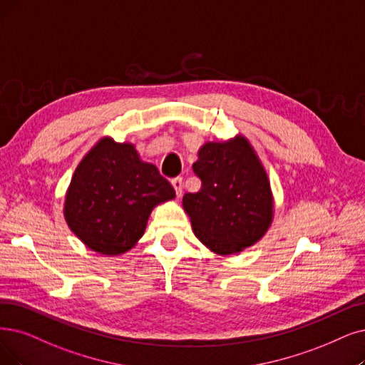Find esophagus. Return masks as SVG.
<instances>
[{
  "label": "esophagus",
  "instance_id": "1",
  "mask_svg": "<svg viewBox=\"0 0 365 365\" xmlns=\"http://www.w3.org/2000/svg\"><path fill=\"white\" fill-rule=\"evenodd\" d=\"M172 187L175 188V193H177V196L180 197L181 193H182V178L181 177H177L172 180Z\"/></svg>",
  "mask_w": 365,
  "mask_h": 365
}]
</instances>
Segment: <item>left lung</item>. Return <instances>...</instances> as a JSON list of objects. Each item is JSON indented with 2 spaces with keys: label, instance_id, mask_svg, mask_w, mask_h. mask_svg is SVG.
Instances as JSON below:
<instances>
[{
  "label": "left lung",
  "instance_id": "obj_1",
  "mask_svg": "<svg viewBox=\"0 0 365 365\" xmlns=\"http://www.w3.org/2000/svg\"><path fill=\"white\" fill-rule=\"evenodd\" d=\"M193 172L200 190L185 193L182 205L199 241L218 255L259 241L271 225L272 196L267 172L247 139L205 143Z\"/></svg>",
  "mask_w": 365,
  "mask_h": 365
}]
</instances>
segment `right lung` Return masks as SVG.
Returning a JSON list of instances; mask_svg holds the SVG:
<instances>
[{"instance_id":"1","label":"right lung","mask_w":365,"mask_h":365,"mask_svg":"<svg viewBox=\"0 0 365 365\" xmlns=\"http://www.w3.org/2000/svg\"><path fill=\"white\" fill-rule=\"evenodd\" d=\"M175 197L158 169L132 143L101 139L73 175L64 215L76 237L101 255H120L143 235L151 210Z\"/></svg>"}]
</instances>
